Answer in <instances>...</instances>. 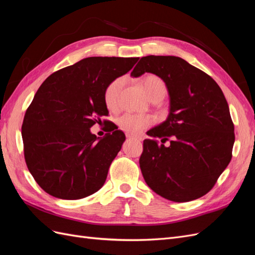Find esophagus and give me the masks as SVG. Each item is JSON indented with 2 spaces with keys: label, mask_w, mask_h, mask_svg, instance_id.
<instances>
[{
  "label": "esophagus",
  "mask_w": 255,
  "mask_h": 255,
  "mask_svg": "<svg viewBox=\"0 0 255 255\" xmlns=\"http://www.w3.org/2000/svg\"><path fill=\"white\" fill-rule=\"evenodd\" d=\"M126 136H127V138H128V139H135V140H138V141H140V140H141V138H140V137L135 136V135H132V134H127Z\"/></svg>",
  "instance_id": "esophagus-1"
}]
</instances>
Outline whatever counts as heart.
Instances as JSON below:
<instances>
[{
    "instance_id": "heart-1",
    "label": "heart",
    "mask_w": 255,
    "mask_h": 255,
    "mask_svg": "<svg viewBox=\"0 0 255 255\" xmlns=\"http://www.w3.org/2000/svg\"><path fill=\"white\" fill-rule=\"evenodd\" d=\"M127 84V76H118L107 85L104 91V101L110 110L115 111L118 107V99L122 88ZM142 86L146 95L153 102H158L167 95L166 83L156 75H148L142 80ZM118 127L127 133L137 134L151 126L152 118L145 115L125 114L117 120Z\"/></svg>"
}]
</instances>
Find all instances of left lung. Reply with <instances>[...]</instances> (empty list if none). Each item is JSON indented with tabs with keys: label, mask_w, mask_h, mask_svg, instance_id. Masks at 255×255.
<instances>
[{
	"label": "left lung",
	"mask_w": 255,
	"mask_h": 255,
	"mask_svg": "<svg viewBox=\"0 0 255 255\" xmlns=\"http://www.w3.org/2000/svg\"><path fill=\"white\" fill-rule=\"evenodd\" d=\"M163 80L170 97L166 121L148 133L170 145L144 139L139 165L148 186L173 202L210 191L232 158L234 125L222 90L210 75L176 56L141 57L130 75Z\"/></svg>",
	"instance_id": "8db88e82"
}]
</instances>
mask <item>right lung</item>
Masks as SVG:
<instances>
[{"instance_id": "obj_1", "label": "right lung", "mask_w": 255, "mask_h": 255, "mask_svg": "<svg viewBox=\"0 0 255 255\" xmlns=\"http://www.w3.org/2000/svg\"><path fill=\"white\" fill-rule=\"evenodd\" d=\"M138 59L84 58L52 73L37 90L23 120L22 139L28 170L47 194L78 200L103 186L126 135L114 128L99 139L90 128L109 115L107 85Z\"/></svg>"}]
</instances>
